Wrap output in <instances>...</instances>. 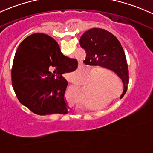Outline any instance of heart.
Segmentation results:
<instances>
[{
	"instance_id": "obj_1",
	"label": "heart",
	"mask_w": 153,
	"mask_h": 153,
	"mask_svg": "<svg viewBox=\"0 0 153 153\" xmlns=\"http://www.w3.org/2000/svg\"><path fill=\"white\" fill-rule=\"evenodd\" d=\"M104 71L105 73L112 76V73L110 71L105 69ZM82 70H76V71L73 72L70 74L71 79L73 80L75 82H79V76L82 74ZM105 73L101 72L100 74L99 78L96 79V81L93 82V83L90 81L88 86H87L86 89H85V93H86L87 97L89 98L91 101H104L114 93V90L111 88V87H110L109 76ZM91 83L92 84V85H91ZM76 93L79 97L82 100H83V93L79 86H76Z\"/></svg>"
}]
</instances>
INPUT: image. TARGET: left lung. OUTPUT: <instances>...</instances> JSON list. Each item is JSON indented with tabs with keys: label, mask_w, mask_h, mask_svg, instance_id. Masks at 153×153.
<instances>
[{
	"label": "left lung",
	"mask_w": 153,
	"mask_h": 153,
	"mask_svg": "<svg viewBox=\"0 0 153 153\" xmlns=\"http://www.w3.org/2000/svg\"><path fill=\"white\" fill-rule=\"evenodd\" d=\"M79 44L86 51L84 63L111 70L122 79L124 85L122 98L127 91L129 76L126 55L118 39L109 31L92 28L84 33Z\"/></svg>",
	"instance_id": "1"
}]
</instances>
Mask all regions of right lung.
Returning <instances> with one entry per match:
<instances>
[{
  "label": "right lung",
  "mask_w": 153,
  "mask_h": 153,
  "mask_svg": "<svg viewBox=\"0 0 153 153\" xmlns=\"http://www.w3.org/2000/svg\"><path fill=\"white\" fill-rule=\"evenodd\" d=\"M78 62L64 56L58 44L44 33H34L18 47L11 70L18 100L39 115L67 114L68 82L62 74L75 71Z\"/></svg>",
  "instance_id": "1"
}]
</instances>
